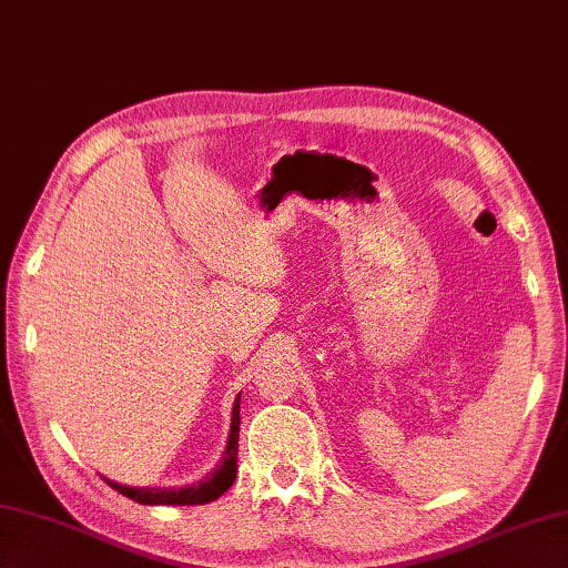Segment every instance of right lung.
Returning <instances> with one entry per match:
<instances>
[{"label": "right lung", "mask_w": 568, "mask_h": 568, "mask_svg": "<svg viewBox=\"0 0 568 568\" xmlns=\"http://www.w3.org/2000/svg\"><path fill=\"white\" fill-rule=\"evenodd\" d=\"M241 397V395H239ZM239 397L234 403V413H232V434H229L226 442V452L222 456L220 466H216L214 474H210V478L200 480L195 486L187 488H129V486H119L106 480V486H112L116 493L122 496L136 500L141 505H204L212 503L232 488L234 478H236V454H239Z\"/></svg>", "instance_id": "right-lung-1"}]
</instances>
